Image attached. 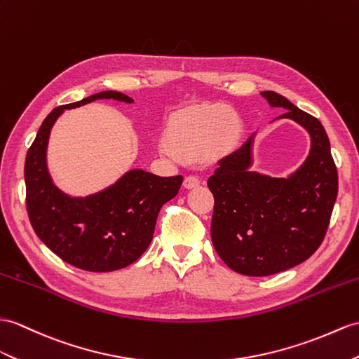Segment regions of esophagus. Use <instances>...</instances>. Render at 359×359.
<instances>
[{
    "instance_id": "34e87169",
    "label": "esophagus",
    "mask_w": 359,
    "mask_h": 359,
    "mask_svg": "<svg viewBox=\"0 0 359 359\" xmlns=\"http://www.w3.org/2000/svg\"><path fill=\"white\" fill-rule=\"evenodd\" d=\"M201 184V180L196 177V175H189V177L184 178V187L186 189H194Z\"/></svg>"
}]
</instances>
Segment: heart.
Masks as SVG:
<instances>
[{"mask_svg": "<svg viewBox=\"0 0 359 359\" xmlns=\"http://www.w3.org/2000/svg\"><path fill=\"white\" fill-rule=\"evenodd\" d=\"M239 123L234 112L225 104H205L187 108L175 114L168 125V137L158 143L160 151L175 158L198 156L205 149L225 151L238 138Z\"/></svg>", "mask_w": 359, "mask_h": 359, "instance_id": "1", "label": "heart"}]
</instances>
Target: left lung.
Returning <instances> with one entry per match:
<instances>
[{
    "label": "left lung",
    "mask_w": 359,
    "mask_h": 359,
    "mask_svg": "<svg viewBox=\"0 0 359 359\" xmlns=\"http://www.w3.org/2000/svg\"><path fill=\"white\" fill-rule=\"evenodd\" d=\"M308 130L309 155L285 178L251 170L252 138L217 163L207 184L215 196L212 241L226 266L243 276L282 273L309 259L325 239L338 195V173L320 121L274 91H262Z\"/></svg>",
    "instance_id": "obj_1"
}]
</instances>
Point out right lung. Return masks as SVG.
Returning <instances> with one entry per match:
<instances>
[{
  "mask_svg": "<svg viewBox=\"0 0 359 359\" xmlns=\"http://www.w3.org/2000/svg\"><path fill=\"white\" fill-rule=\"evenodd\" d=\"M97 99L133 103L123 93L102 91L51 111L25 156L24 178L27 212L34 233L67 264L93 273L121 269L151 245L160 208L177 196L182 177H156L130 169L86 196L60 190L48 172L47 147L51 128L64 111Z\"/></svg>",
  "mask_w": 359,
  "mask_h": 359,
  "instance_id": "obj_1",
  "label": "right lung"
}]
</instances>
